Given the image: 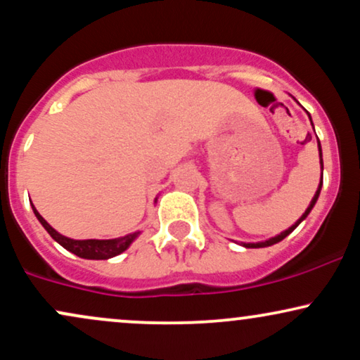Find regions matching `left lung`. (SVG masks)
<instances>
[{"label":"left lung","mask_w":360,"mask_h":360,"mask_svg":"<svg viewBox=\"0 0 360 360\" xmlns=\"http://www.w3.org/2000/svg\"><path fill=\"white\" fill-rule=\"evenodd\" d=\"M307 113H308V111H307ZM308 117H309V113H308ZM309 120H311V117H309ZM311 125H313V123H311ZM313 130H315V128H313ZM316 139H318V137H316ZM318 150H320V167H321V171H323V155H321V146H320V140H318ZM321 186H323V172H321V179H320V184H318V189H316L315 196H313V200L309 201V206H308V208H307V212H304L303 214H301V218H300L298 221L295 223V225H291V226H289L288 230H284V232H281L279 235H276V237H272V238H269V240H266V242H255V243H245V242H242V245H243V247H247V249H260V247H269V245H274V243H278V242L283 240V238H286L288 235L291 233L292 230H295L296 226H298L300 223L303 221L304 218L308 217L309 212H311V210H313V206H315V203H316L318 196H320Z\"/></svg>","instance_id":"obj_1"}]
</instances>
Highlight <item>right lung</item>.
Masks as SVG:
<instances>
[{
	"label": "right lung",
	"mask_w": 360,
	"mask_h": 360,
	"mask_svg": "<svg viewBox=\"0 0 360 360\" xmlns=\"http://www.w3.org/2000/svg\"><path fill=\"white\" fill-rule=\"evenodd\" d=\"M32 208H34L37 220L42 223V226L47 230L49 235H51L53 240L60 243L65 250L72 252L74 255H77V257L81 259L106 260V259L115 257V255H120L122 252H125L128 247L131 245V242H134L140 235V232H135V233H128L125 237L110 238V240H96V238H89V240H74V238L64 237V235H60L57 230H53L52 226L44 220L42 214L37 212L34 205H32Z\"/></svg>",
	"instance_id": "obj_1"
}]
</instances>
